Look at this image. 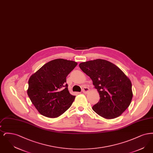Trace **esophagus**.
Segmentation results:
<instances>
[{
  "label": "esophagus",
  "mask_w": 153,
  "mask_h": 153,
  "mask_svg": "<svg viewBox=\"0 0 153 153\" xmlns=\"http://www.w3.org/2000/svg\"><path fill=\"white\" fill-rule=\"evenodd\" d=\"M82 92H83L84 94H87L88 92L89 91V88L88 87H85L82 88Z\"/></svg>",
  "instance_id": "1"
}]
</instances>
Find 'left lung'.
<instances>
[{
  "instance_id": "1",
  "label": "left lung",
  "mask_w": 153,
  "mask_h": 153,
  "mask_svg": "<svg viewBox=\"0 0 153 153\" xmlns=\"http://www.w3.org/2000/svg\"><path fill=\"white\" fill-rule=\"evenodd\" d=\"M80 69L93 81L100 100L92 109L100 117L114 119L127 109L132 98L131 81L114 64L97 59L80 63Z\"/></svg>"
}]
</instances>
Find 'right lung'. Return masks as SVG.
Returning a JSON list of instances; mask_svg holds the SVG:
<instances>
[{"instance_id":"obj_1","label":"right lung","mask_w":153,"mask_h":153,"mask_svg":"<svg viewBox=\"0 0 153 153\" xmlns=\"http://www.w3.org/2000/svg\"><path fill=\"white\" fill-rule=\"evenodd\" d=\"M77 65L73 61L56 59L31 76L27 95L41 115L56 117L71 106L75 96L69 93L66 79Z\"/></svg>"}]
</instances>
